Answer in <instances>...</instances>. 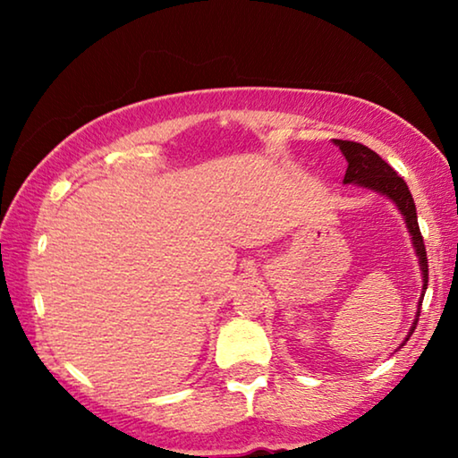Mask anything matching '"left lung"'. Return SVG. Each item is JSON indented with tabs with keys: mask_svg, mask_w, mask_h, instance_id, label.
Masks as SVG:
<instances>
[{
	"mask_svg": "<svg viewBox=\"0 0 458 458\" xmlns=\"http://www.w3.org/2000/svg\"><path fill=\"white\" fill-rule=\"evenodd\" d=\"M337 148L342 149V154L346 156L348 168H346V177H344V183H354L360 187H367V190L377 191L381 196L390 198L396 208L400 210V215L404 216L406 229H409L411 240H412V248L419 256V267H421L423 273V292L421 298H419V310H421V302L425 296V290H428V252H425V243H423V235L419 231V223H417V208L415 202H412V196L409 191V185L404 183V179L394 171V168L387 165L384 158H379V154H375L373 149H369L367 146L356 141H344V140H334ZM419 310H417V318L412 323V327L406 335V340L403 342V346L409 342V337L412 335V331L417 327L419 321Z\"/></svg>",
	"mask_w": 458,
	"mask_h": 458,
	"instance_id": "8db88e82",
	"label": "left lung"
}]
</instances>
